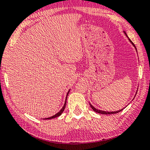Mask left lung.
<instances>
[{
	"mask_svg": "<svg viewBox=\"0 0 150 150\" xmlns=\"http://www.w3.org/2000/svg\"><path fill=\"white\" fill-rule=\"evenodd\" d=\"M129 41H131V42H132V44L134 45V46L135 47V48H136L135 45L134 44V43H132V41H131L130 39H129ZM90 106H91V109H92L94 111H96V113H101V114H113V113H117L120 112V111H122V109H121V110H119V111H111V112H109V111H101V110H98V109H96V108L93 107V106L91 105V104H90Z\"/></svg>",
	"mask_w": 150,
	"mask_h": 150,
	"instance_id": "8db88e82",
	"label": "left lung"
}]
</instances>
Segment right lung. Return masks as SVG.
<instances>
[{
	"label": "right lung",
	"instance_id": "add662e5",
	"mask_svg": "<svg viewBox=\"0 0 150 150\" xmlns=\"http://www.w3.org/2000/svg\"><path fill=\"white\" fill-rule=\"evenodd\" d=\"M69 91H69V92H68V93H67V96H68V94H69ZM67 96H66V99H67ZM66 99L65 103H64V107H62V109L61 110H60V111H59V112H58L57 113H56L55 115H53V116H52V117H48V118H45V120H46V119H52V118H54V117H58V116H59L60 115H62V112H63V111H64V109H65V107H66Z\"/></svg>",
	"mask_w": 150,
	"mask_h": 150
}]
</instances>
